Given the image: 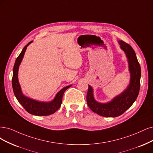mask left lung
Returning a JSON list of instances; mask_svg holds the SVG:
<instances>
[{"label":"left lung","instance_id":"left-lung-1","mask_svg":"<svg viewBox=\"0 0 153 153\" xmlns=\"http://www.w3.org/2000/svg\"><path fill=\"white\" fill-rule=\"evenodd\" d=\"M119 44L128 60L131 82L127 89L111 102L104 104L98 103L94 100L93 89L91 86H88L86 96L88 105L93 112L103 117H116L121 115L132 105L139 93L141 70L134 49L128 43L121 40Z\"/></svg>","mask_w":153,"mask_h":153}]
</instances>
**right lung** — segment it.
<instances>
[{
  "instance_id": "1",
  "label": "right lung",
  "mask_w": 153,
  "mask_h": 153,
  "mask_svg": "<svg viewBox=\"0 0 153 153\" xmlns=\"http://www.w3.org/2000/svg\"><path fill=\"white\" fill-rule=\"evenodd\" d=\"M31 42L32 41L29 42L23 48V49H22V52H21L19 55L17 57L16 60L13 68V76L12 79L13 91L17 100L19 101V103L23 106L24 108L28 113H30V114L37 116L50 115L51 114H54V113L60 108L62 102V97H63L64 93L68 88L71 86V85L67 86L64 88L63 89H62L60 91L56 94L55 99L49 103L39 102V101L26 98L22 94L18 78V69L19 66L21 64V62L22 58H23L26 48Z\"/></svg>"
}]
</instances>
